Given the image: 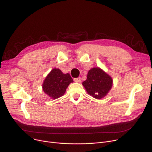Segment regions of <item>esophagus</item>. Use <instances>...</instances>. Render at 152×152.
I'll use <instances>...</instances> for the list:
<instances>
[{"instance_id": "34e87169", "label": "esophagus", "mask_w": 152, "mask_h": 152, "mask_svg": "<svg viewBox=\"0 0 152 152\" xmlns=\"http://www.w3.org/2000/svg\"><path fill=\"white\" fill-rule=\"evenodd\" d=\"M74 81L76 83H80L81 81V77H77V78H75L74 79Z\"/></svg>"}]
</instances>
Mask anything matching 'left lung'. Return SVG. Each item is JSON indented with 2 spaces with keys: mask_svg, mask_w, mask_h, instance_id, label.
<instances>
[{
  "mask_svg": "<svg viewBox=\"0 0 152 152\" xmlns=\"http://www.w3.org/2000/svg\"><path fill=\"white\" fill-rule=\"evenodd\" d=\"M87 92L96 99L105 97L113 86V79L100 68L91 69L83 83Z\"/></svg>",
  "mask_w": 152,
  "mask_h": 152,
  "instance_id": "1",
  "label": "left lung"
}]
</instances>
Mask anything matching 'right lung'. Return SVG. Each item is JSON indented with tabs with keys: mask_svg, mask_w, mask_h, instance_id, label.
<instances>
[{
	"mask_svg": "<svg viewBox=\"0 0 152 152\" xmlns=\"http://www.w3.org/2000/svg\"><path fill=\"white\" fill-rule=\"evenodd\" d=\"M73 82L69 74H63L60 69L54 68L45 78L42 89L48 96L56 99L63 95L69 84Z\"/></svg>",
	"mask_w": 152,
	"mask_h": 152,
	"instance_id": "right-lung-1",
	"label": "right lung"
}]
</instances>
